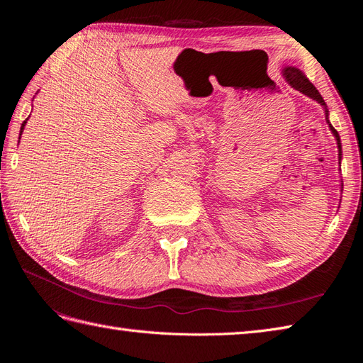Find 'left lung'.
Wrapping results in <instances>:
<instances>
[{
	"mask_svg": "<svg viewBox=\"0 0 363 363\" xmlns=\"http://www.w3.org/2000/svg\"><path fill=\"white\" fill-rule=\"evenodd\" d=\"M281 74H283V79L286 80V82L289 83V86H292L295 91H300V92L304 94L306 96L312 98V100H315L316 103H320V104L323 106L324 113H325V121H327V124H328V128H330V131H332L335 139H336V145H337V151H339L337 156H339V163H340V160H342V145H340V138H339L337 131L335 130V127L330 124V119H328V108H327L325 101L323 100L321 94L318 92L316 87L309 82V79H307V77L303 74V71H300L298 68H295V67H284V68L281 69ZM339 167H340V164H339ZM342 186H344V184L340 183V188H342ZM340 191H342V189H340Z\"/></svg>",
	"mask_w": 363,
	"mask_h": 363,
	"instance_id": "8db88e82",
	"label": "left lung"
}]
</instances>
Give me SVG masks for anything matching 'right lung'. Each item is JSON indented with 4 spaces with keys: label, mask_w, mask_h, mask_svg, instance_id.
Masks as SVG:
<instances>
[{
    "label": "right lung",
    "mask_w": 363,
    "mask_h": 363,
    "mask_svg": "<svg viewBox=\"0 0 363 363\" xmlns=\"http://www.w3.org/2000/svg\"><path fill=\"white\" fill-rule=\"evenodd\" d=\"M28 119V118H27ZM27 119L24 121L23 123V125H21V131H19V139H21V135H23V131H24V127H26V124H27Z\"/></svg>",
    "instance_id": "1"
}]
</instances>
